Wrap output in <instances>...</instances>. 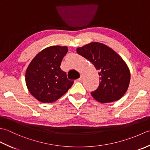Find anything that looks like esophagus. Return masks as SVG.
Here are the masks:
<instances>
[{"mask_svg":"<svg viewBox=\"0 0 150 150\" xmlns=\"http://www.w3.org/2000/svg\"><path fill=\"white\" fill-rule=\"evenodd\" d=\"M82 79H83V76L81 75L80 77H79V78H78V79H77V80H78V81H82Z\"/></svg>","mask_w":150,"mask_h":150,"instance_id":"obj_1","label":"esophagus"}]
</instances>
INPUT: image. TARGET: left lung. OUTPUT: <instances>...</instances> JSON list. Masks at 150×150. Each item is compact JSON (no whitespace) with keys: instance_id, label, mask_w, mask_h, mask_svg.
Returning <instances> with one entry per match:
<instances>
[{"instance_id":"1","label":"left lung","mask_w":150,"mask_h":150,"mask_svg":"<svg viewBox=\"0 0 150 150\" xmlns=\"http://www.w3.org/2000/svg\"><path fill=\"white\" fill-rule=\"evenodd\" d=\"M76 51L99 71V86L91 93L94 98L100 103L120 99L130 81L129 69L122 58L112 48L98 42L78 48Z\"/></svg>"}]
</instances>
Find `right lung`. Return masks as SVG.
I'll return each instance as SVG.
<instances>
[{
	"mask_svg": "<svg viewBox=\"0 0 150 150\" xmlns=\"http://www.w3.org/2000/svg\"><path fill=\"white\" fill-rule=\"evenodd\" d=\"M67 47L52 46L38 54L26 69L25 80L29 92L38 101L52 103L65 94L74 83L60 68Z\"/></svg>",
	"mask_w": 150,
	"mask_h": 150,
	"instance_id": "right-lung-1",
	"label": "right lung"
}]
</instances>
